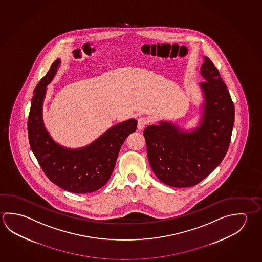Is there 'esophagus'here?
<instances>
[{"label": "esophagus", "instance_id": "1", "mask_svg": "<svg viewBox=\"0 0 262 262\" xmlns=\"http://www.w3.org/2000/svg\"><path fill=\"white\" fill-rule=\"evenodd\" d=\"M149 123V120L147 119L146 117H141L138 119L137 128L139 130L143 129L147 124Z\"/></svg>", "mask_w": 262, "mask_h": 262}]
</instances>
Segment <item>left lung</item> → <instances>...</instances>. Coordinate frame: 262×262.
I'll return each mask as SVG.
<instances>
[{
	"label": "left lung",
	"instance_id": "obj_1",
	"mask_svg": "<svg viewBox=\"0 0 262 262\" xmlns=\"http://www.w3.org/2000/svg\"><path fill=\"white\" fill-rule=\"evenodd\" d=\"M200 83L204 97L197 129L187 132L167 121L143 132L151 169L163 183L188 188L200 183L224 159L234 122V103L219 71L204 57Z\"/></svg>",
	"mask_w": 262,
	"mask_h": 262
}]
</instances>
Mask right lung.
Segmentation results:
<instances>
[{"instance_id": "right-lung-1", "label": "right lung", "mask_w": 262, "mask_h": 262, "mask_svg": "<svg viewBox=\"0 0 262 262\" xmlns=\"http://www.w3.org/2000/svg\"><path fill=\"white\" fill-rule=\"evenodd\" d=\"M60 60H56L34 90L28 121V140L42 170L51 182L73 193H89L102 188L115 167L126 138L134 133V119L115 125L95 142L80 149H68L54 142L42 119L47 85L55 76Z\"/></svg>"}]
</instances>
